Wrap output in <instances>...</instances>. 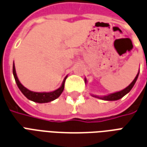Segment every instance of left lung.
Listing matches in <instances>:
<instances>
[{"label":"left lung","instance_id":"1","mask_svg":"<svg viewBox=\"0 0 147 147\" xmlns=\"http://www.w3.org/2000/svg\"><path fill=\"white\" fill-rule=\"evenodd\" d=\"M138 76H139V73H138V74L136 75V78L134 79L133 81L129 85H128L126 88L125 89H123L122 91H120V92H117L113 93V94H110V95H108V96H103V97H99V96H95L96 98H101V99H104V100H109V101H114V100H118L120 98H121L123 96H125L127 93H128L131 91V89L133 88L134 84L136 82L137 78H138ZM86 81V80H85Z\"/></svg>","mask_w":147,"mask_h":147}]
</instances>
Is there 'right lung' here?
Returning <instances> with one entry per match:
<instances>
[{
    "mask_svg": "<svg viewBox=\"0 0 147 147\" xmlns=\"http://www.w3.org/2000/svg\"><path fill=\"white\" fill-rule=\"evenodd\" d=\"M13 75L16 82L17 85L19 87V90L22 92V93L26 98L32 100V101L36 102H39V103H45V102H49L53 101L55 98H57L58 97H59L62 92H63L64 89V84H65V81L66 78L64 79V81L63 82L62 86L58 88L57 90H55L54 92H31L27 88H26L25 87L23 86L20 82H19V79L17 78L16 72V68H15V65L13 64Z\"/></svg>",
    "mask_w": 147,
    "mask_h": 147,
    "instance_id": "1",
    "label": "right lung"
}]
</instances>
